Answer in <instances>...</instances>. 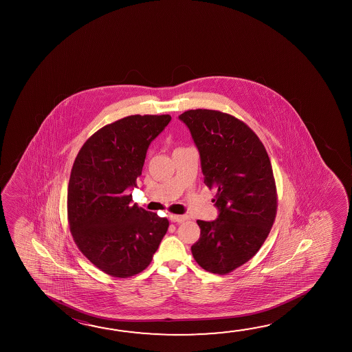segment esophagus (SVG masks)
Listing matches in <instances>:
<instances>
[{
	"label": "esophagus",
	"instance_id": "esophagus-1",
	"mask_svg": "<svg viewBox=\"0 0 352 352\" xmlns=\"http://www.w3.org/2000/svg\"><path fill=\"white\" fill-rule=\"evenodd\" d=\"M169 219L174 223H183L184 221L188 219V216L186 214H170Z\"/></svg>",
	"mask_w": 352,
	"mask_h": 352
}]
</instances>
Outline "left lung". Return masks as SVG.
Instances as JSON below:
<instances>
[{"instance_id":"1","label":"left lung","mask_w":352,"mask_h":352,"mask_svg":"<svg viewBox=\"0 0 352 352\" xmlns=\"http://www.w3.org/2000/svg\"><path fill=\"white\" fill-rule=\"evenodd\" d=\"M200 155L204 183L216 188L219 216L197 221L191 247L204 270L225 275L253 258L276 216V186L264 144L234 116L217 110H188L179 116Z\"/></svg>"}]
</instances>
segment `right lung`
I'll list each match as a JSON object with an SVG mask.
<instances>
[{
  "label": "right lung",
  "mask_w": 352,
  "mask_h": 352,
  "mask_svg": "<svg viewBox=\"0 0 352 352\" xmlns=\"http://www.w3.org/2000/svg\"><path fill=\"white\" fill-rule=\"evenodd\" d=\"M170 116H131L105 125L82 146L67 191L69 231L93 265L110 276H133L152 261L167 233L166 217L131 205L151 142Z\"/></svg>",
  "instance_id": "1"
}]
</instances>
